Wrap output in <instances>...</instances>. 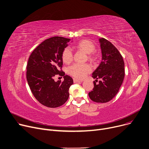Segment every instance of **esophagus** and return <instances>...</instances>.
Listing matches in <instances>:
<instances>
[{"instance_id": "obj_1", "label": "esophagus", "mask_w": 149, "mask_h": 149, "mask_svg": "<svg viewBox=\"0 0 149 149\" xmlns=\"http://www.w3.org/2000/svg\"><path fill=\"white\" fill-rule=\"evenodd\" d=\"M83 81L82 80H78V79H74V82L75 83H80V82H82Z\"/></svg>"}]
</instances>
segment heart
<instances>
[{"mask_svg":"<svg viewBox=\"0 0 149 149\" xmlns=\"http://www.w3.org/2000/svg\"><path fill=\"white\" fill-rule=\"evenodd\" d=\"M76 46L77 48L87 53L89 60L95 58V54L93 52L95 50V46L91 40L86 39L80 40L77 43ZM61 58L65 63H70L73 60V52L71 49L69 48H65L61 54ZM91 71L92 67L88 63H74L68 69V73L78 79H84L86 75Z\"/></svg>","mask_w":149,"mask_h":149,"instance_id":"heart-1","label":"heart"}]
</instances>
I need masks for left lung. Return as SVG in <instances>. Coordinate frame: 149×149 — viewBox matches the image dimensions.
Here are the masks:
<instances>
[{"label":"left lung","mask_w":149,"mask_h":149,"mask_svg":"<svg viewBox=\"0 0 149 149\" xmlns=\"http://www.w3.org/2000/svg\"><path fill=\"white\" fill-rule=\"evenodd\" d=\"M102 61L92 73V77L102 80L89 92V98L96 103H107L118 93L123 83L125 72L124 62L121 54L116 47L104 38H100Z\"/></svg>","instance_id":"left-lung-1"}]
</instances>
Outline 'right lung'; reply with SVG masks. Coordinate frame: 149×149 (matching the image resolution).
I'll return each mask as SVG.
<instances>
[{
  "mask_svg": "<svg viewBox=\"0 0 149 149\" xmlns=\"http://www.w3.org/2000/svg\"><path fill=\"white\" fill-rule=\"evenodd\" d=\"M69 38L53 37L42 42L34 49L26 66V80L36 99L45 106L55 108L66 103L69 89L74 81L63 71L61 54ZM64 77L62 82L55 76Z\"/></svg>",
  "mask_w": 149,
  "mask_h": 149,
  "instance_id": "1",
  "label": "right lung"
}]
</instances>
